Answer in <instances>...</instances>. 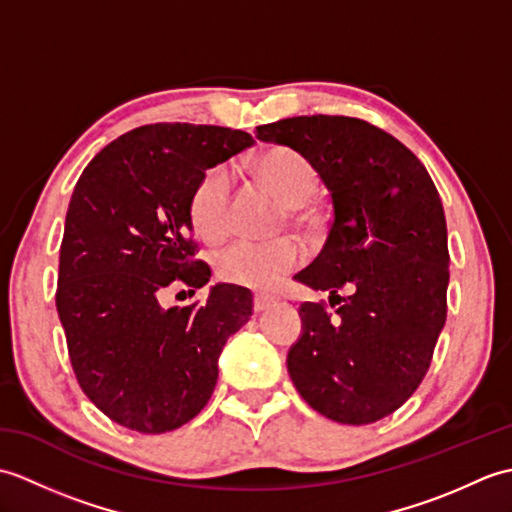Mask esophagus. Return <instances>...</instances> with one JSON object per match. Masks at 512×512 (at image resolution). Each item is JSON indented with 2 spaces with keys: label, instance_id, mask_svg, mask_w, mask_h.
Instances as JSON below:
<instances>
[{
  "label": "esophagus",
  "instance_id": "esophagus-1",
  "mask_svg": "<svg viewBox=\"0 0 512 512\" xmlns=\"http://www.w3.org/2000/svg\"><path fill=\"white\" fill-rule=\"evenodd\" d=\"M277 303L275 297L270 295H255V312H266L268 308H273Z\"/></svg>",
  "mask_w": 512,
  "mask_h": 512
}]
</instances>
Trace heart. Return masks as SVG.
<instances>
[{
    "label": "heart",
    "instance_id": "heart-1",
    "mask_svg": "<svg viewBox=\"0 0 512 512\" xmlns=\"http://www.w3.org/2000/svg\"><path fill=\"white\" fill-rule=\"evenodd\" d=\"M257 178L288 206L306 204L317 191L319 176L308 158L286 147L270 149L257 160ZM233 176L226 167H213L195 184L189 215L195 233L206 242H220L231 228ZM303 262V246L292 237L273 242H235L215 257V273L226 284L268 290Z\"/></svg>",
    "mask_w": 512,
    "mask_h": 512
}]
</instances>
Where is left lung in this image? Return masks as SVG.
<instances>
[{
	"label": "left lung",
	"mask_w": 512,
	"mask_h": 512,
	"mask_svg": "<svg viewBox=\"0 0 512 512\" xmlns=\"http://www.w3.org/2000/svg\"><path fill=\"white\" fill-rule=\"evenodd\" d=\"M257 138L295 149L330 191L323 250L297 275L325 303H301L288 352L301 398L341 424L394 413L418 389L447 321V222L422 162L391 134L350 116H295ZM347 287L350 298L338 290Z\"/></svg>",
	"instance_id": "obj_1"
}]
</instances>
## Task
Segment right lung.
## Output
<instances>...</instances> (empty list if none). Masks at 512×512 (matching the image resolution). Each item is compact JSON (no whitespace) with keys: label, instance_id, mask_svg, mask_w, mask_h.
<instances>
[{"label":"right lung","instance_id":"obj_1","mask_svg":"<svg viewBox=\"0 0 512 512\" xmlns=\"http://www.w3.org/2000/svg\"><path fill=\"white\" fill-rule=\"evenodd\" d=\"M250 145L239 129L143 125L101 149L76 182L57 312L85 396L127 429L165 433L198 416L228 336L253 314L250 290L226 284L204 303L160 306L173 281H209L195 259L191 193L206 169Z\"/></svg>","mask_w":512,"mask_h":512}]
</instances>
